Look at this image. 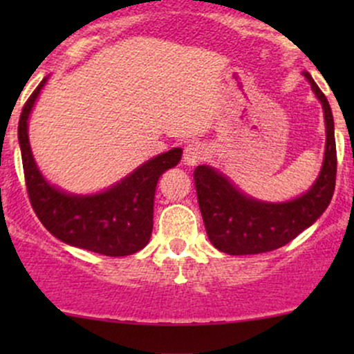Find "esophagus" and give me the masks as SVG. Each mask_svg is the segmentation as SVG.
<instances>
[{
	"label": "esophagus",
	"mask_w": 354,
	"mask_h": 354,
	"mask_svg": "<svg viewBox=\"0 0 354 354\" xmlns=\"http://www.w3.org/2000/svg\"><path fill=\"white\" fill-rule=\"evenodd\" d=\"M208 156V148H206L203 143H191L186 146L185 156H183V161L188 166H196L198 163L206 160Z\"/></svg>",
	"instance_id": "34e87169"
}]
</instances>
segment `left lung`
Segmentation results:
<instances>
[{"label":"left lung","instance_id":"obj_1","mask_svg":"<svg viewBox=\"0 0 354 354\" xmlns=\"http://www.w3.org/2000/svg\"><path fill=\"white\" fill-rule=\"evenodd\" d=\"M316 98L321 101L326 124V149L318 180L306 193L286 203L253 200L216 169H194L198 203L206 233L214 248L228 254H258L278 250L310 228L330 205L336 183V141L333 113L326 96L308 71Z\"/></svg>","mask_w":354,"mask_h":354}]
</instances>
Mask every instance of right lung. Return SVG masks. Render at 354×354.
Masks as SVG:
<instances>
[{
  "instance_id": "right-lung-1",
  "label": "right lung",
  "mask_w": 354,
  "mask_h": 354,
  "mask_svg": "<svg viewBox=\"0 0 354 354\" xmlns=\"http://www.w3.org/2000/svg\"><path fill=\"white\" fill-rule=\"evenodd\" d=\"M46 80L24 103L18 124L24 181L36 216L53 236L81 250L104 256H128L143 250L151 238L158 180L180 163L183 149L158 154L103 193L76 196L55 188L39 173L28 140V118Z\"/></svg>"
}]
</instances>
